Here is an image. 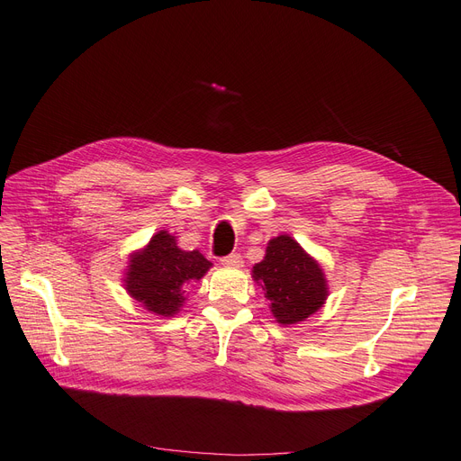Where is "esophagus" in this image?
Returning a JSON list of instances; mask_svg holds the SVG:
<instances>
[{"label": "esophagus", "mask_w": 461, "mask_h": 461, "mask_svg": "<svg viewBox=\"0 0 461 461\" xmlns=\"http://www.w3.org/2000/svg\"><path fill=\"white\" fill-rule=\"evenodd\" d=\"M220 264H222V266H228V267H241V266H243V258H241V254L233 252V254L224 256L222 259H220Z\"/></svg>", "instance_id": "obj_1"}]
</instances>
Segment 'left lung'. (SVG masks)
Instances as JSON below:
<instances>
[{
	"label": "left lung",
	"instance_id": "left-lung-1",
	"mask_svg": "<svg viewBox=\"0 0 461 461\" xmlns=\"http://www.w3.org/2000/svg\"><path fill=\"white\" fill-rule=\"evenodd\" d=\"M252 278L266 292L269 309L283 326L303 322L328 297L322 267L290 235L271 239L264 259L252 267Z\"/></svg>",
	"mask_w": 461,
	"mask_h": 461
}]
</instances>
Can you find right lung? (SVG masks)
Here are the masks:
<instances>
[{"label":"right lung","mask_w":461,"mask_h":461,"mask_svg":"<svg viewBox=\"0 0 461 461\" xmlns=\"http://www.w3.org/2000/svg\"><path fill=\"white\" fill-rule=\"evenodd\" d=\"M211 266L199 250L178 249L175 235L162 230L143 250L130 256L124 286L147 311L173 316L185 303L186 288L197 283Z\"/></svg>","instance_id":"obj_1"}]
</instances>
